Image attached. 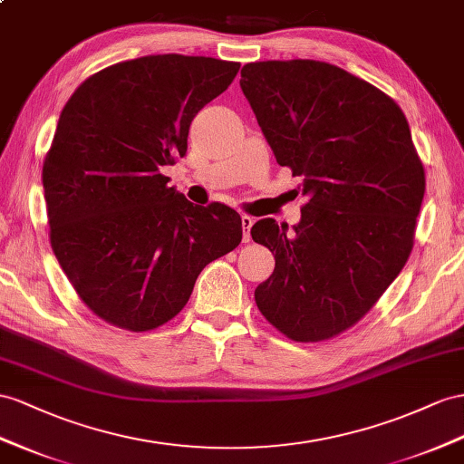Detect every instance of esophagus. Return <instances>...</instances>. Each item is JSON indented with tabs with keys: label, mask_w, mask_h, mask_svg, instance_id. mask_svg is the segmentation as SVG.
Returning <instances> with one entry per match:
<instances>
[{
	"label": "esophagus",
	"mask_w": 464,
	"mask_h": 464,
	"mask_svg": "<svg viewBox=\"0 0 464 464\" xmlns=\"http://www.w3.org/2000/svg\"><path fill=\"white\" fill-rule=\"evenodd\" d=\"M241 223H243V243H248V241H251V227H253V223H255V218L243 213Z\"/></svg>",
	"instance_id": "obj_1"
}]
</instances>
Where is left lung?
Instances as JSON below:
<instances>
[{
	"label": "left lung",
	"mask_w": 464,
	"mask_h": 464,
	"mask_svg": "<svg viewBox=\"0 0 464 464\" xmlns=\"http://www.w3.org/2000/svg\"><path fill=\"white\" fill-rule=\"evenodd\" d=\"M241 90L280 166L302 176V221L260 219L253 241L276 266L260 314L300 343L335 337L378 302L413 246L423 164L398 103L319 61L245 64Z\"/></svg>",
	"instance_id": "1"
}]
</instances>
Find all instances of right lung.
I'll list each match as a JSON object with an SVG mask.
<instances>
[{
	"label": "right lung",
	"instance_id": "add662e5",
	"mask_svg": "<svg viewBox=\"0 0 464 464\" xmlns=\"http://www.w3.org/2000/svg\"><path fill=\"white\" fill-rule=\"evenodd\" d=\"M239 63L157 54L90 76L70 96L43 164L51 245L80 300L129 331L164 325L199 272L241 243V216L194 206L160 174L188 150L196 113Z\"/></svg>",
	"mask_w": 464,
	"mask_h": 464
}]
</instances>
